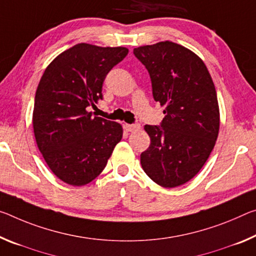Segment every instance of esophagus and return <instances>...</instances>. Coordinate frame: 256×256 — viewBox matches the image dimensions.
Masks as SVG:
<instances>
[{
  "label": "esophagus",
  "mask_w": 256,
  "mask_h": 256,
  "mask_svg": "<svg viewBox=\"0 0 256 256\" xmlns=\"http://www.w3.org/2000/svg\"><path fill=\"white\" fill-rule=\"evenodd\" d=\"M124 128L128 132H136L140 128V125L139 124H125Z\"/></svg>",
  "instance_id": "1"
}]
</instances>
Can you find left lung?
<instances>
[{
	"label": "left lung",
	"instance_id": "obj_1",
	"mask_svg": "<svg viewBox=\"0 0 256 256\" xmlns=\"http://www.w3.org/2000/svg\"><path fill=\"white\" fill-rule=\"evenodd\" d=\"M133 54L147 68L154 99L165 107L160 128L144 126L150 144L141 154V166L164 188L184 184L204 166L218 136L213 80L194 52L170 40L136 48Z\"/></svg>",
	"mask_w": 256,
	"mask_h": 256
}]
</instances>
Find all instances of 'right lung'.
Instances as JSON below:
<instances>
[{
  "instance_id": "obj_1",
  "label": "right lung",
  "mask_w": 256,
  "mask_h": 256,
  "mask_svg": "<svg viewBox=\"0 0 256 256\" xmlns=\"http://www.w3.org/2000/svg\"><path fill=\"white\" fill-rule=\"evenodd\" d=\"M128 54L123 46L78 43L52 60L35 94L33 128L48 168L64 184H90L106 168L122 140L120 123L88 112L102 99L112 68Z\"/></svg>"
}]
</instances>
